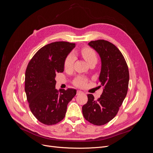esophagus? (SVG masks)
Segmentation results:
<instances>
[{"mask_svg": "<svg viewBox=\"0 0 153 153\" xmlns=\"http://www.w3.org/2000/svg\"><path fill=\"white\" fill-rule=\"evenodd\" d=\"M83 93H84V92H83L81 91H77V92H76V95H79V94H83Z\"/></svg>", "mask_w": 153, "mask_h": 153, "instance_id": "obj_1", "label": "esophagus"}]
</instances>
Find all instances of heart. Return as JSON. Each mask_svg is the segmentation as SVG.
<instances>
[{"label": "heart", "mask_w": 153, "mask_h": 153, "mask_svg": "<svg viewBox=\"0 0 153 153\" xmlns=\"http://www.w3.org/2000/svg\"><path fill=\"white\" fill-rule=\"evenodd\" d=\"M81 53L83 57L85 59V61L89 63L92 60L96 59V54L93 49L89 47L84 48ZM75 55L73 53H69L66 57L64 59V67L66 69H71L73 65L74 61H75ZM87 83V79L84 76H78L76 79L73 81V84L77 87H84Z\"/></svg>", "instance_id": "obj_1"}]
</instances>
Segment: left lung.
Returning a JSON list of instances; mask_svg holds the SVG:
<instances>
[{
	"mask_svg": "<svg viewBox=\"0 0 153 153\" xmlns=\"http://www.w3.org/2000/svg\"><path fill=\"white\" fill-rule=\"evenodd\" d=\"M89 45L100 55L101 69L99 77L104 89L99 98L88 94V101L82 106V113L87 121L96 126L104 125L117 115L127 94L129 70L120 50L108 41H91Z\"/></svg>",
	"mask_w": 153,
	"mask_h": 153,
	"instance_id": "left-lung-1",
	"label": "left lung"
}]
</instances>
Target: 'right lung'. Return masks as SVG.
<instances>
[{"instance_id":"obj_1","label":"right lung","mask_w":153,"mask_h":153,"mask_svg":"<svg viewBox=\"0 0 153 153\" xmlns=\"http://www.w3.org/2000/svg\"><path fill=\"white\" fill-rule=\"evenodd\" d=\"M75 43L56 41L40 48L27 65L25 91L31 112L39 122L53 125L65 117L67 106L76 91L55 89L57 73L64 71V62Z\"/></svg>"}]
</instances>
